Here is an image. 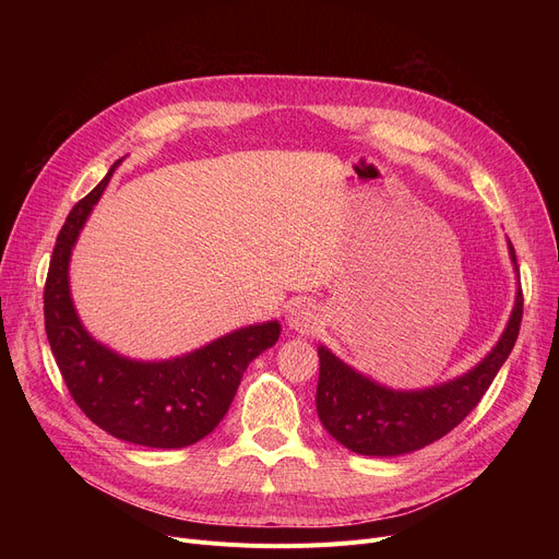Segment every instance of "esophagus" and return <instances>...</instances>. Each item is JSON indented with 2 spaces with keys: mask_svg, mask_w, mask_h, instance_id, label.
<instances>
[{
  "mask_svg": "<svg viewBox=\"0 0 559 559\" xmlns=\"http://www.w3.org/2000/svg\"><path fill=\"white\" fill-rule=\"evenodd\" d=\"M287 324L297 333H312L319 324V314H317L314 306H310L306 301H297V304H292L287 310Z\"/></svg>",
  "mask_w": 559,
  "mask_h": 559,
  "instance_id": "1",
  "label": "esophagus"
}]
</instances>
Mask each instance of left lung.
<instances>
[{
    "label": "left lung",
    "mask_w": 559,
    "mask_h": 559,
    "mask_svg": "<svg viewBox=\"0 0 559 559\" xmlns=\"http://www.w3.org/2000/svg\"><path fill=\"white\" fill-rule=\"evenodd\" d=\"M510 258L516 253L510 242ZM523 317V292L516 289L514 308L501 340L472 371L417 392L390 390L373 383L354 367L317 346L319 383L317 415L342 447L360 455L392 457L419 451L451 432L480 403L498 369L512 354Z\"/></svg>",
    "instance_id": "left-lung-1"
}]
</instances>
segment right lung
Listing matches in <instances>:
<instances>
[{
    "label": "right lung",
    "mask_w": 559,
    "mask_h": 559,
    "mask_svg": "<svg viewBox=\"0 0 559 559\" xmlns=\"http://www.w3.org/2000/svg\"><path fill=\"white\" fill-rule=\"evenodd\" d=\"M102 183L68 215L45 283V331L66 385L83 415L108 435L150 449H183L211 435L228 413L249 362L278 342L281 324L245 326L181 358L142 362L87 335L70 297V255Z\"/></svg>",
    "instance_id": "right-lung-1"
}]
</instances>
